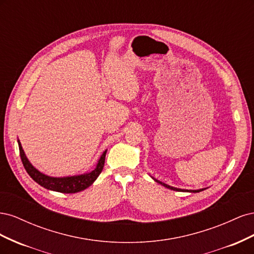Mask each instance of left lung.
<instances>
[{
	"label": "left lung",
	"instance_id": "1",
	"mask_svg": "<svg viewBox=\"0 0 254 254\" xmlns=\"http://www.w3.org/2000/svg\"><path fill=\"white\" fill-rule=\"evenodd\" d=\"M152 178V177H151ZM153 180H155L156 182H158V183H160V184H162L163 187H165V188H167V189H170V190H177V191H189V193H199V191H201V190H205V189H200V190H182V189H177V188H174V187H171V186H167V184H165V183H163V182H161V181H159V180H157V179H155V178H152Z\"/></svg>",
	"mask_w": 254,
	"mask_h": 254
}]
</instances>
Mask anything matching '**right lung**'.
Listing matches in <instances>:
<instances>
[{"mask_svg": "<svg viewBox=\"0 0 254 254\" xmlns=\"http://www.w3.org/2000/svg\"><path fill=\"white\" fill-rule=\"evenodd\" d=\"M18 144L23 166H24L27 174L32 177V179L36 181L38 184H40L41 187L51 190L59 191V193L72 194L86 190L87 188L93 184V182L97 179V177L102 173L104 168L107 150L103 152V155L99 158L95 168L90 173L68 177H51L48 175H44L43 173L38 171L37 168H35L26 158L25 152L23 150L22 145L19 140Z\"/></svg>", "mask_w": 254, "mask_h": 254, "instance_id": "obj_1", "label": "right lung"}]
</instances>
